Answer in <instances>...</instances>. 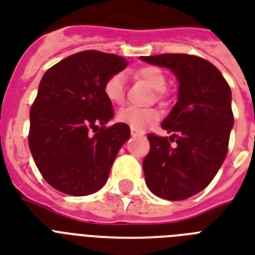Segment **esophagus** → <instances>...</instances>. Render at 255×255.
Instances as JSON below:
<instances>
[{
	"instance_id": "1",
	"label": "esophagus",
	"mask_w": 255,
	"mask_h": 255,
	"mask_svg": "<svg viewBox=\"0 0 255 255\" xmlns=\"http://www.w3.org/2000/svg\"><path fill=\"white\" fill-rule=\"evenodd\" d=\"M131 135L132 136H140L141 135V132L136 131V129H131Z\"/></svg>"
}]
</instances>
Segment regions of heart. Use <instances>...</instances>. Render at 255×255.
I'll return each mask as SVG.
<instances>
[{"label": "heart", "mask_w": 255, "mask_h": 255, "mask_svg": "<svg viewBox=\"0 0 255 255\" xmlns=\"http://www.w3.org/2000/svg\"><path fill=\"white\" fill-rule=\"evenodd\" d=\"M137 75L145 83L151 86L155 91H164L167 87L165 74L155 66H145L137 70ZM104 95L111 103H123L126 94V75L123 73H116L108 78L104 83ZM160 119V112L155 108H139L129 106L122 108L118 112V120L136 131H143Z\"/></svg>", "instance_id": "1"}]
</instances>
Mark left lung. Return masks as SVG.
Segmentation results:
<instances>
[{
    "label": "left lung",
    "instance_id": "obj_1",
    "mask_svg": "<svg viewBox=\"0 0 255 255\" xmlns=\"http://www.w3.org/2000/svg\"><path fill=\"white\" fill-rule=\"evenodd\" d=\"M169 69L177 78V102L163 120L170 133H149V153L143 160L148 189L165 200H185L209 185L228 153L234 118L232 91L220 70L188 54L140 57ZM176 141L174 147L170 141Z\"/></svg>",
    "mask_w": 255,
    "mask_h": 255
}]
</instances>
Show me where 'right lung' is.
Segmentation results:
<instances>
[{"label": "right lung", "mask_w": 255, "mask_h": 255, "mask_svg": "<svg viewBox=\"0 0 255 255\" xmlns=\"http://www.w3.org/2000/svg\"><path fill=\"white\" fill-rule=\"evenodd\" d=\"M126 66L115 54L87 50L58 62L42 77L30 110L29 147L43 178L59 192L87 196L107 182L131 129L123 123L104 127L114 108L103 88Z\"/></svg>", "instance_id": "add662e5"}]
</instances>
